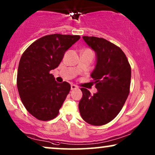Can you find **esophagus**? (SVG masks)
<instances>
[{
    "mask_svg": "<svg viewBox=\"0 0 155 155\" xmlns=\"http://www.w3.org/2000/svg\"><path fill=\"white\" fill-rule=\"evenodd\" d=\"M71 88L72 90H76V89H78V87L75 85V84H71Z\"/></svg>",
    "mask_w": 155,
    "mask_h": 155,
    "instance_id": "obj_1",
    "label": "esophagus"
}]
</instances>
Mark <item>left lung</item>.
<instances>
[{"mask_svg": "<svg viewBox=\"0 0 155 155\" xmlns=\"http://www.w3.org/2000/svg\"><path fill=\"white\" fill-rule=\"evenodd\" d=\"M96 54V64L90 76L97 92L93 95L81 88L79 110L82 119L93 126L111 121L124 107L130 92L131 68L124 51L103 38L83 36Z\"/></svg>", "mask_w": 155, "mask_h": 155, "instance_id": "1", "label": "left lung"}]
</instances>
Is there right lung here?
Returning <instances> with one entry per match:
<instances>
[{"label": "right lung", "mask_w": 155, "mask_h": 155, "mask_svg": "<svg viewBox=\"0 0 155 155\" xmlns=\"http://www.w3.org/2000/svg\"><path fill=\"white\" fill-rule=\"evenodd\" d=\"M80 38L60 34L44 36L22 55L17 77L18 90L25 107L37 119L49 120L58 114L71 84L57 82L50 71L58 66L65 52Z\"/></svg>", "instance_id": "obj_1"}]
</instances>
